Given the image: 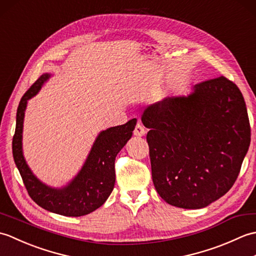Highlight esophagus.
<instances>
[{"label":"esophagus","instance_id":"1","mask_svg":"<svg viewBox=\"0 0 256 256\" xmlns=\"http://www.w3.org/2000/svg\"><path fill=\"white\" fill-rule=\"evenodd\" d=\"M133 133H134L135 136H144V135L146 134V130H145V128L143 126V124L138 122V123L136 124V126H135Z\"/></svg>","mask_w":256,"mask_h":256}]
</instances>
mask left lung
I'll return each mask as SVG.
<instances>
[{
    "mask_svg": "<svg viewBox=\"0 0 256 256\" xmlns=\"http://www.w3.org/2000/svg\"><path fill=\"white\" fill-rule=\"evenodd\" d=\"M142 122L150 128L154 186L167 204L204 208L231 189L251 142L246 106L234 82L221 76L197 84L187 96L145 108Z\"/></svg>",
    "mask_w": 256,
    "mask_h": 256,
    "instance_id": "1",
    "label": "left lung"
}]
</instances>
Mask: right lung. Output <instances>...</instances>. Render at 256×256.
Returning a JSON list of instances; mask_svg holds the SVG:
<instances>
[{"mask_svg": "<svg viewBox=\"0 0 256 256\" xmlns=\"http://www.w3.org/2000/svg\"><path fill=\"white\" fill-rule=\"evenodd\" d=\"M50 74H45L22 96L16 113V128L12 148L16 167L27 189L30 197L35 202L54 214L80 216L96 210L106 202L116 182L114 162L118 153L132 138L136 118L130 120L123 125H118L100 132L90 153L78 175L64 188H52L42 184L32 172L23 155L22 136L27 100L37 94Z\"/></svg>", "mask_w": 256, "mask_h": 256, "instance_id": "right-lung-1", "label": "right lung"}]
</instances>
